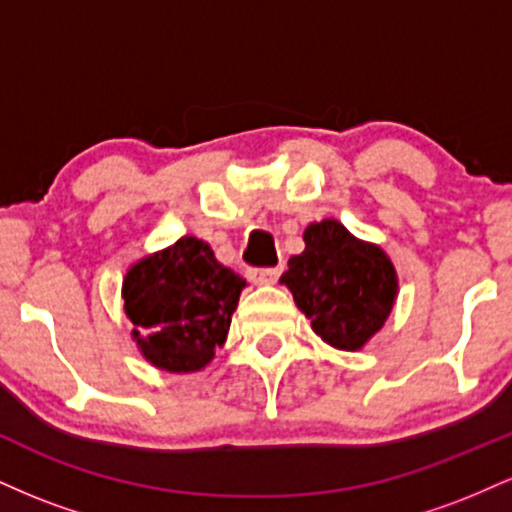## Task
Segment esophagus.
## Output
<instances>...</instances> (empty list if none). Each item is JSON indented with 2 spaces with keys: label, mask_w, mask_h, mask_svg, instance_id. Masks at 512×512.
Masks as SVG:
<instances>
[{
  "label": "esophagus",
  "mask_w": 512,
  "mask_h": 512,
  "mask_svg": "<svg viewBox=\"0 0 512 512\" xmlns=\"http://www.w3.org/2000/svg\"><path fill=\"white\" fill-rule=\"evenodd\" d=\"M281 276V267H264V269H252L250 279L260 286L276 284V279Z\"/></svg>",
  "instance_id": "1"
}]
</instances>
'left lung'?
I'll return each instance as SVG.
<instances>
[{"mask_svg": "<svg viewBox=\"0 0 512 512\" xmlns=\"http://www.w3.org/2000/svg\"><path fill=\"white\" fill-rule=\"evenodd\" d=\"M303 240L305 250L291 257L281 284L322 342L361 351L397 303L395 264L380 245L356 238L337 219L310 223Z\"/></svg>", "mask_w": 512, "mask_h": 512, "instance_id": "obj_1", "label": "left lung"}]
</instances>
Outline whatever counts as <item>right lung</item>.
Masks as SVG:
<instances>
[{
    "mask_svg": "<svg viewBox=\"0 0 512 512\" xmlns=\"http://www.w3.org/2000/svg\"><path fill=\"white\" fill-rule=\"evenodd\" d=\"M245 286L243 276L223 267L209 243L195 236L139 257L122 279L139 354L168 373L207 368L226 344Z\"/></svg>",
    "mask_w": 512,
    "mask_h": 512,
    "instance_id": "1",
    "label": "right lung"
}]
</instances>
